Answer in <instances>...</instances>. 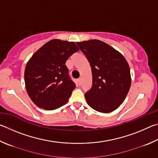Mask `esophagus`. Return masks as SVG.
Here are the masks:
<instances>
[{"label": "esophagus", "mask_w": 158, "mask_h": 158, "mask_svg": "<svg viewBox=\"0 0 158 158\" xmlns=\"http://www.w3.org/2000/svg\"><path fill=\"white\" fill-rule=\"evenodd\" d=\"M78 84H79V85H81V78L78 79Z\"/></svg>", "instance_id": "34e87169"}]
</instances>
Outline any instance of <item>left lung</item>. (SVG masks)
Returning a JSON list of instances; mask_svg holds the SVG:
<instances>
[{"instance_id": "left-lung-1", "label": "left lung", "mask_w": 158, "mask_h": 158, "mask_svg": "<svg viewBox=\"0 0 158 158\" xmlns=\"http://www.w3.org/2000/svg\"><path fill=\"white\" fill-rule=\"evenodd\" d=\"M91 66L92 88L85 93L90 107L109 113L119 107L131 85L130 67L123 56L98 40L77 42Z\"/></svg>"}]
</instances>
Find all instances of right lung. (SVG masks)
Returning a JSON list of instances; mask_svg holds the SVG:
<instances>
[{"label": "right lung", "instance_id": "1", "mask_svg": "<svg viewBox=\"0 0 158 158\" xmlns=\"http://www.w3.org/2000/svg\"><path fill=\"white\" fill-rule=\"evenodd\" d=\"M79 50L74 42L52 40L28 60L24 73L26 89L38 107L53 110L68 101L76 84L65 63Z\"/></svg>", "mask_w": 158, "mask_h": 158}]
</instances>
